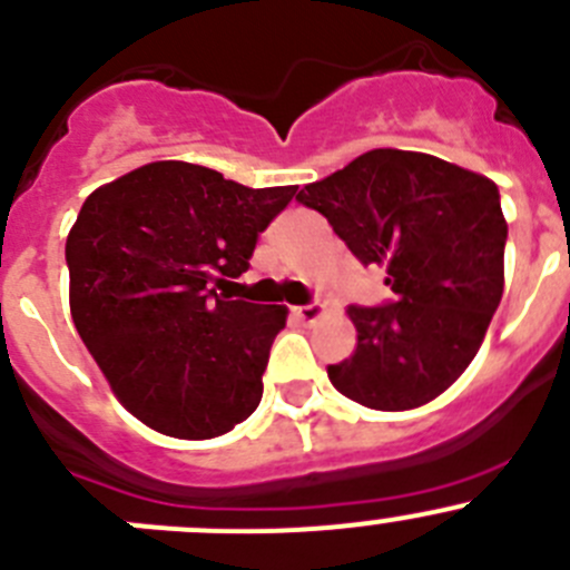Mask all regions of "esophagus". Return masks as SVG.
I'll use <instances>...</instances> for the list:
<instances>
[{
	"label": "esophagus",
	"mask_w": 570,
	"mask_h": 570,
	"mask_svg": "<svg viewBox=\"0 0 570 570\" xmlns=\"http://www.w3.org/2000/svg\"><path fill=\"white\" fill-rule=\"evenodd\" d=\"M291 311H294V316L305 324L318 322V318L324 316V305H299V307H291Z\"/></svg>",
	"instance_id": "1"
}]
</instances>
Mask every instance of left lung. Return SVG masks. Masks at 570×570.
I'll list each match as a JSON object with an SVG mask.
<instances>
[{"label":"left lung","instance_id":"1","mask_svg":"<svg viewBox=\"0 0 570 570\" xmlns=\"http://www.w3.org/2000/svg\"><path fill=\"white\" fill-rule=\"evenodd\" d=\"M363 265L386 268L394 302L346 307L357 346L327 366L344 397L409 411L462 377L503 294L507 220L495 181L416 150L375 148L302 187Z\"/></svg>","mask_w":570,"mask_h":570}]
</instances>
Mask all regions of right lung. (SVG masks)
I'll return each instance as SVG.
<instances>
[{
  "instance_id": "1",
  "label": "right lung",
  "mask_w": 570,
  "mask_h": 570,
  "mask_svg": "<svg viewBox=\"0 0 570 570\" xmlns=\"http://www.w3.org/2000/svg\"><path fill=\"white\" fill-rule=\"evenodd\" d=\"M296 187H243L189 161H150L97 187L67 237L69 311L114 397L176 439L254 414L288 307L224 299Z\"/></svg>"
}]
</instances>
